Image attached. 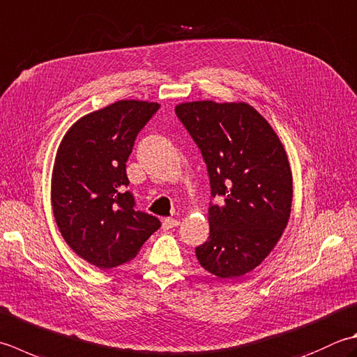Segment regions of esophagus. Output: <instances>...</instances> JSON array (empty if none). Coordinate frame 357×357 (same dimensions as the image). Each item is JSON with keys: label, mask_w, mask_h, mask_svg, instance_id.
Listing matches in <instances>:
<instances>
[{"label": "esophagus", "mask_w": 357, "mask_h": 357, "mask_svg": "<svg viewBox=\"0 0 357 357\" xmlns=\"http://www.w3.org/2000/svg\"><path fill=\"white\" fill-rule=\"evenodd\" d=\"M178 226H179V220H174V218L162 220V229L164 230H170V229L178 227Z\"/></svg>", "instance_id": "34e87169"}]
</instances>
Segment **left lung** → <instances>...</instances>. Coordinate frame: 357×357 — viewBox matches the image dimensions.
Listing matches in <instances>:
<instances>
[{
  "mask_svg": "<svg viewBox=\"0 0 357 357\" xmlns=\"http://www.w3.org/2000/svg\"><path fill=\"white\" fill-rule=\"evenodd\" d=\"M178 119L201 150L211 179L208 240L195 249L202 268L220 278L255 269L280 240L292 202L286 151L255 108L212 100L181 103Z\"/></svg>",
  "mask_w": 357,
  "mask_h": 357,
  "instance_id": "1",
  "label": "left lung"
}]
</instances>
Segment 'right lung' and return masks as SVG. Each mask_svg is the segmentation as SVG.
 Instances as JSON below:
<instances>
[{
	"label": "right lung",
	"instance_id": "add662e5",
	"mask_svg": "<svg viewBox=\"0 0 357 357\" xmlns=\"http://www.w3.org/2000/svg\"><path fill=\"white\" fill-rule=\"evenodd\" d=\"M158 103L119 100L79 119L63 137L52 170L55 222L68 246L100 269L117 268L160 227L136 208L127 160Z\"/></svg>",
	"mask_w": 357,
	"mask_h": 357
}]
</instances>
